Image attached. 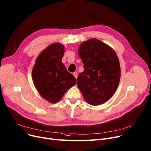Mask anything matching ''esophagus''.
I'll list each match as a JSON object with an SVG mask.
<instances>
[{
  "label": "esophagus",
  "mask_w": 151,
  "mask_h": 151,
  "mask_svg": "<svg viewBox=\"0 0 151 151\" xmlns=\"http://www.w3.org/2000/svg\"><path fill=\"white\" fill-rule=\"evenodd\" d=\"M73 75H74V77H76V79H77V72H74V73H73Z\"/></svg>",
  "instance_id": "obj_1"
}]
</instances>
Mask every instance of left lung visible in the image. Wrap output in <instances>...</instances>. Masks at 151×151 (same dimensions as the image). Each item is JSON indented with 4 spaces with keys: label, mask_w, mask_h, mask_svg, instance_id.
<instances>
[{
    "label": "left lung",
    "mask_w": 151,
    "mask_h": 151,
    "mask_svg": "<svg viewBox=\"0 0 151 151\" xmlns=\"http://www.w3.org/2000/svg\"><path fill=\"white\" fill-rule=\"evenodd\" d=\"M78 52L84 68L77 77L78 88L88 104L105 103L115 93L120 81L121 69L116 52L96 38L82 43Z\"/></svg>",
    "instance_id": "1"
}]
</instances>
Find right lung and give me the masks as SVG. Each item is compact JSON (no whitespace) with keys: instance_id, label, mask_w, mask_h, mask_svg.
<instances>
[{"instance_id":"1","label":"right lung","mask_w":151,"mask_h":151,"mask_svg":"<svg viewBox=\"0 0 151 151\" xmlns=\"http://www.w3.org/2000/svg\"><path fill=\"white\" fill-rule=\"evenodd\" d=\"M64 54V45L51 44L40 52L32 69L35 88L42 97L51 104L57 103L76 83L75 77L62 63Z\"/></svg>"}]
</instances>
